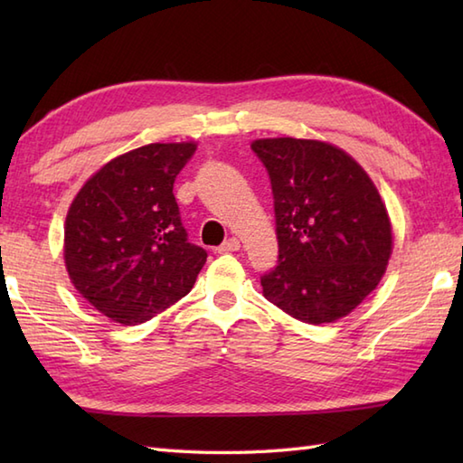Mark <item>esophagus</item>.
<instances>
[{
    "mask_svg": "<svg viewBox=\"0 0 463 463\" xmlns=\"http://www.w3.org/2000/svg\"><path fill=\"white\" fill-rule=\"evenodd\" d=\"M241 249V242H239V239H229V241H224L222 244H221V247L219 249H216V250H219L221 254H226V252H237Z\"/></svg>",
    "mask_w": 463,
    "mask_h": 463,
    "instance_id": "34e87169",
    "label": "esophagus"
}]
</instances>
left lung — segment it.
Returning a JSON list of instances; mask_svg holds the SVG:
<instances>
[{
  "mask_svg": "<svg viewBox=\"0 0 463 463\" xmlns=\"http://www.w3.org/2000/svg\"><path fill=\"white\" fill-rule=\"evenodd\" d=\"M274 196L279 262L260 277L267 300L292 318L346 317L378 287L392 226L366 171L338 146L312 139H259Z\"/></svg>",
  "mask_w": 463,
  "mask_h": 463,
  "instance_id": "obj_1",
  "label": "left lung"
}]
</instances>
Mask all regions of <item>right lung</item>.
<instances>
[{"mask_svg": "<svg viewBox=\"0 0 463 463\" xmlns=\"http://www.w3.org/2000/svg\"><path fill=\"white\" fill-rule=\"evenodd\" d=\"M194 143H151L101 166L69 206L65 267L83 298L131 326L189 294L206 250L189 242L173 194Z\"/></svg>", "mask_w": 463, "mask_h": 463, "instance_id": "1", "label": "right lung"}]
</instances>
